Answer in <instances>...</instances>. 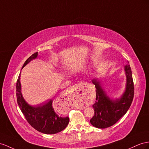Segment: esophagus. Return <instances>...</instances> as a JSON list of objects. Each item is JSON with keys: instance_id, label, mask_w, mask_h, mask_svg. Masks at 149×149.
Wrapping results in <instances>:
<instances>
[{"instance_id": "esophagus-1", "label": "esophagus", "mask_w": 149, "mask_h": 149, "mask_svg": "<svg viewBox=\"0 0 149 149\" xmlns=\"http://www.w3.org/2000/svg\"><path fill=\"white\" fill-rule=\"evenodd\" d=\"M84 85L83 83H79V84H77L74 85L73 87H75V88H80V87H82V86Z\"/></svg>"}]
</instances>
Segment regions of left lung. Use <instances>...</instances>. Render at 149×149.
I'll return each instance as SVG.
<instances>
[{"mask_svg": "<svg viewBox=\"0 0 149 149\" xmlns=\"http://www.w3.org/2000/svg\"><path fill=\"white\" fill-rule=\"evenodd\" d=\"M124 70L127 78L126 87L124 93L119 98H110L102 87L100 79L94 78L92 80L96 88V101L93 105L94 115L90 120L94 127L97 128L111 127L125 115L130 107L134 95V86L131 68L128 63L124 67Z\"/></svg>", "mask_w": 149, "mask_h": 149, "instance_id": "1", "label": "left lung"}]
</instances>
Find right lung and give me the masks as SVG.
<instances>
[{"label":"right lung","mask_w":149,"mask_h":149,"mask_svg":"<svg viewBox=\"0 0 149 149\" xmlns=\"http://www.w3.org/2000/svg\"><path fill=\"white\" fill-rule=\"evenodd\" d=\"M37 56L38 52L29 56L24 62L22 68L31 60L36 58ZM20 77L21 73L16 83L17 102L28 123L37 131L45 134H55L63 130L68 124L69 118L62 117L55 112L52 100L45 104L38 106L29 104L22 96Z\"/></svg>","instance_id":"obj_1"}]
</instances>
